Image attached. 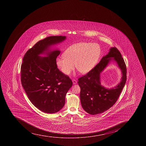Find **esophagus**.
Instances as JSON below:
<instances>
[{
    "label": "esophagus",
    "mask_w": 146,
    "mask_h": 146,
    "mask_svg": "<svg viewBox=\"0 0 146 146\" xmlns=\"http://www.w3.org/2000/svg\"><path fill=\"white\" fill-rule=\"evenodd\" d=\"M72 82H73V84H76L77 83V81L76 80H72Z\"/></svg>",
    "instance_id": "esophagus-1"
}]
</instances>
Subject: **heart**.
<instances>
[{
    "label": "heart",
    "mask_w": 146,
    "mask_h": 146,
    "mask_svg": "<svg viewBox=\"0 0 146 146\" xmlns=\"http://www.w3.org/2000/svg\"><path fill=\"white\" fill-rule=\"evenodd\" d=\"M101 49L97 43L81 42L71 46L64 55L56 59V66L66 75L74 69L83 74H87L97 63L101 55Z\"/></svg>",
    "instance_id": "heart-1"
}]
</instances>
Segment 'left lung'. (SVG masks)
I'll return each mask as SVG.
<instances>
[{"label":"left lung","instance_id":"obj_1","mask_svg":"<svg viewBox=\"0 0 146 146\" xmlns=\"http://www.w3.org/2000/svg\"><path fill=\"white\" fill-rule=\"evenodd\" d=\"M111 60L117 63L122 73L121 81L115 87L106 88L101 85L100 74ZM127 80L126 64L116 48H111L99 63L86 75L78 78L80 98L85 111L91 115L100 114L112 107L119 96Z\"/></svg>","mask_w":146,"mask_h":146}]
</instances>
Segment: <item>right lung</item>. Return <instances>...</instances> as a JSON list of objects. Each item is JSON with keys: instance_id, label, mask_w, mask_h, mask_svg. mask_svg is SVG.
Here are the masks:
<instances>
[{"instance_id": "add662e5", "label": "right lung", "mask_w": 146, "mask_h": 146, "mask_svg": "<svg viewBox=\"0 0 146 146\" xmlns=\"http://www.w3.org/2000/svg\"><path fill=\"white\" fill-rule=\"evenodd\" d=\"M66 36H50L37 42L25 54L21 66V81L31 102L40 111L52 114L61 110L72 81L57 68L60 53L51 47ZM40 55H46V57Z\"/></svg>"}]
</instances>
